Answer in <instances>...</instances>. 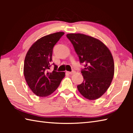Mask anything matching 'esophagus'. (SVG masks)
<instances>
[{
	"mask_svg": "<svg viewBox=\"0 0 133 133\" xmlns=\"http://www.w3.org/2000/svg\"><path fill=\"white\" fill-rule=\"evenodd\" d=\"M66 73H67V74H69V75H73V74H75V71H72L71 72H70V71H67Z\"/></svg>",
	"mask_w": 133,
	"mask_h": 133,
	"instance_id": "obj_1",
	"label": "esophagus"
}]
</instances>
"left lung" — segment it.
<instances>
[{
	"mask_svg": "<svg viewBox=\"0 0 133 133\" xmlns=\"http://www.w3.org/2000/svg\"><path fill=\"white\" fill-rule=\"evenodd\" d=\"M67 37L73 44L80 63L84 80L77 85L80 94L90 100H96L109 89L113 78L114 63L109 48L96 38L82 33H69Z\"/></svg>",
	"mask_w": 133,
	"mask_h": 133,
	"instance_id": "1",
	"label": "left lung"
}]
</instances>
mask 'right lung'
Here are the masks:
<instances>
[{
    "instance_id": "1",
    "label": "right lung",
    "mask_w": 133,
    "mask_h": 133,
    "mask_svg": "<svg viewBox=\"0 0 133 133\" xmlns=\"http://www.w3.org/2000/svg\"><path fill=\"white\" fill-rule=\"evenodd\" d=\"M64 32H56L38 39L29 49L24 62L23 73L29 88L37 96L46 97L53 93L64 77V72L49 71L53 49Z\"/></svg>"
}]
</instances>
